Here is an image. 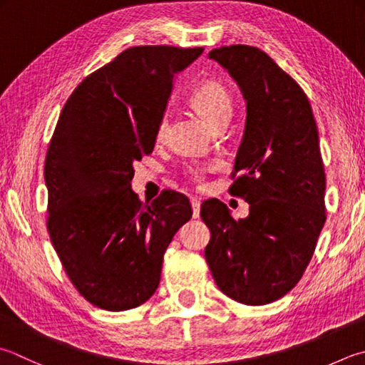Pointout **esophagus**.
I'll list each match as a JSON object with an SVG mask.
<instances>
[{"mask_svg":"<svg viewBox=\"0 0 365 365\" xmlns=\"http://www.w3.org/2000/svg\"><path fill=\"white\" fill-rule=\"evenodd\" d=\"M190 205H192V216L194 217L200 216V200H198V198H190Z\"/></svg>","mask_w":365,"mask_h":365,"instance_id":"1","label":"esophagus"}]
</instances>
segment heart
<instances>
[{"instance_id":"1","label":"heart","mask_w":365,"mask_h":365,"mask_svg":"<svg viewBox=\"0 0 365 365\" xmlns=\"http://www.w3.org/2000/svg\"><path fill=\"white\" fill-rule=\"evenodd\" d=\"M190 103L212 127L227 123L232 115V97L227 88L216 81H205L190 93ZM168 128V114H163L155 128V140H163ZM210 167H195L189 171L190 180L203 184Z\"/></svg>"}]
</instances>
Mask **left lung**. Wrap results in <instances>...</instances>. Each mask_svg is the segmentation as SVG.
<instances>
[{"label":"left lung","instance_id":"1","mask_svg":"<svg viewBox=\"0 0 365 365\" xmlns=\"http://www.w3.org/2000/svg\"><path fill=\"white\" fill-rule=\"evenodd\" d=\"M208 57L246 100L229 192L250 203V216L235 221L222 202H203L200 216L211 232L205 259L225 295L265 305L299 283L326 222L318 127L305 92L265 52L233 44Z\"/></svg>","mask_w":365,"mask_h":365}]
</instances>
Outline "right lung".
<instances>
[{"instance_id": "1", "label": "right lung", "mask_w": 365, "mask_h": 365, "mask_svg": "<svg viewBox=\"0 0 365 365\" xmlns=\"http://www.w3.org/2000/svg\"><path fill=\"white\" fill-rule=\"evenodd\" d=\"M203 47L136 46L88 74L61 109L47 149V230L68 278L92 305L125 312L153 297L163 254L192 217L163 190L143 203L133 162L153 153L173 78Z\"/></svg>"}]
</instances>
